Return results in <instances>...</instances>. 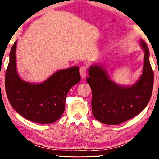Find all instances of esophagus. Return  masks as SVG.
Returning a JSON list of instances; mask_svg holds the SVG:
<instances>
[{"mask_svg":"<svg viewBox=\"0 0 159 159\" xmlns=\"http://www.w3.org/2000/svg\"><path fill=\"white\" fill-rule=\"evenodd\" d=\"M80 75H81V77L82 79H84L87 75V68L85 66H81V68H80Z\"/></svg>","mask_w":159,"mask_h":159,"instance_id":"34e87169","label":"esophagus"}]
</instances>
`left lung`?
Segmentation results:
<instances>
[{
	"instance_id": "8db88e82",
	"label": "left lung",
	"mask_w": 159,
	"mask_h": 159,
	"mask_svg": "<svg viewBox=\"0 0 159 159\" xmlns=\"http://www.w3.org/2000/svg\"><path fill=\"white\" fill-rule=\"evenodd\" d=\"M145 51L143 74L131 86L119 85L110 80L107 72L99 65L89 68L87 82L92 90V111L100 122L119 125L140 114L148 103L153 87V71L149 61V50L140 40Z\"/></svg>"
}]
</instances>
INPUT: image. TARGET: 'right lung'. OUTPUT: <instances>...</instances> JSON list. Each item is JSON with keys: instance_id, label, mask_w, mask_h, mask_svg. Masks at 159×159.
Returning a JSON list of instances; mask_svg holds the SVG:
<instances>
[{"instance_id": "1", "label": "right lung", "mask_w": 159, "mask_h": 159, "mask_svg": "<svg viewBox=\"0 0 159 159\" xmlns=\"http://www.w3.org/2000/svg\"><path fill=\"white\" fill-rule=\"evenodd\" d=\"M16 48V41L11 49L5 77L6 93L11 105L21 116L33 122H55L64 111L67 93L81 80L79 67L56 71L43 83H30L17 73Z\"/></svg>"}]
</instances>
